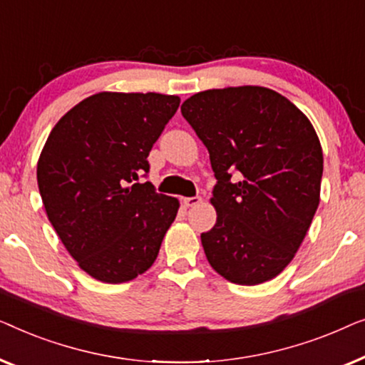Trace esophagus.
Masks as SVG:
<instances>
[{
	"label": "esophagus",
	"mask_w": 365,
	"mask_h": 365,
	"mask_svg": "<svg viewBox=\"0 0 365 365\" xmlns=\"http://www.w3.org/2000/svg\"><path fill=\"white\" fill-rule=\"evenodd\" d=\"M202 203V197H188V198H183V205L187 208H193V207H198V205Z\"/></svg>",
	"instance_id": "34e87169"
}]
</instances>
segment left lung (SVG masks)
Listing matches in <instances>:
<instances>
[{
	"instance_id": "left-lung-1",
	"label": "left lung",
	"mask_w": 365,
	"mask_h": 365,
	"mask_svg": "<svg viewBox=\"0 0 365 365\" xmlns=\"http://www.w3.org/2000/svg\"><path fill=\"white\" fill-rule=\"evenodd\" d=\"M208 148L217 178V223L202 233L212 268L235 284L278 276L304 240L319 205L322 148L309 119L259 86L198 92L182 104Z\"/></svg>"
}]
</instances>
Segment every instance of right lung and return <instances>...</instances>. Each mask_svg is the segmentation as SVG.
<instances>
[{
  "instance_id": "add662e5",
  "label": "right lung",
  "mask_w": 365,
  "mask_h": 365,
  "mask_svg": "<svg viewBox=\"0 0 365 365\" xmlns=\"http://www.w3.org/2000/svg\"><path fill=\"white\" fill-rule=\"evenodd\" d=\"M178 106V96L99 92L61 117L44 143L46 213L81 269L102 283L145 273L177 217L178 200L138 178Z\"/></svg>"
}]
</instances>
